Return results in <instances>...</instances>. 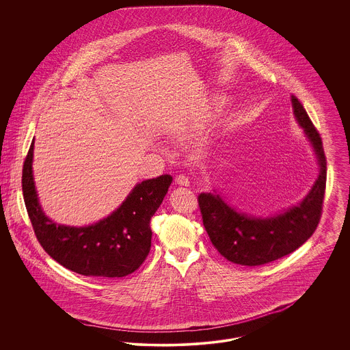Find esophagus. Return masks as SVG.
<instances>
[{"mask_svg":"<svg viewBox=\"0 0 350 350\" xmlns=\"http://www.w3.org/2000/svg\"><path fill=\"white\" fill-rule=\"evenodd\" d=\"M176 183L180 185V186H189V185H190L189 178H187L186 176H183V174H180V176L176 177Z\"/></svg>","mask_w":350,"mask_h":350,"instance_id":"obj_1","label":"esophagus"}]
</instances>
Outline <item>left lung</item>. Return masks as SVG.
Instances as JSON below:
<instances>
[{"mask_svg": "<svg viewBox=\"0 0 350 350\" xmlns=\"http://www.w3.org/2000/svg\"><path fill=\"white\" fill-rule=\"evenodd\" d=\"M294 114L311 142L319 163V177L298 206L275 217H252L236 213L219 196L198 197L203 226L217 252L228 261L258 267L298 250L315 232L323 211L327 183V159L320 133L300 100L291 96Z\"/></svg>", "mask_w": 350, "mask_h": 350, "instance_id": "8db88e82", "label": "left lung"}]
</instances>
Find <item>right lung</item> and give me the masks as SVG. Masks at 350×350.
Returning <instances> with one entry per match:
<instances>
[{
	"label": "right lung",
	"mask_w": 350,
	"mask_h": 350,
	"mask_svg": "<svg viewBox=\"0 0 350 350\" xmlns=\"http://www.w3.org/2000/svg\"><path fill=\"white\" fill-rule=\"evenodd\" d=\"M33 142L22 169V191L33 232L60 265L86 277L119 278L133 273L150 250V217L172 183L163 174L137 183L117 210L96 224L68 227L56 224L42 211L33 178Z\"/></svg>",
	"instance_id": "right-lung-1"
}]
</instances>
